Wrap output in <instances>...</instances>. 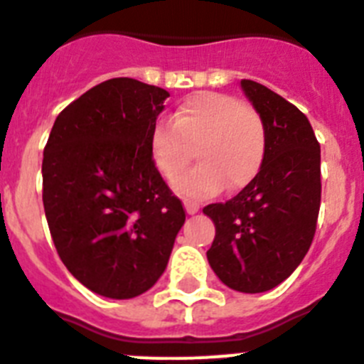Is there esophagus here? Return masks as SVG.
Instances as JSON below:
<instances>
[{"mask_svg":"<svg viewBox=\"0 0 364 364\" xmlns=\"http://www.w3.org/2000/svg\"><path fill=\"white\" fill-rule=\"evenodd\" d=\"M184 208H186V213L188 215H195L198 211V204H195V202H191V200H186Z\"/></svg>","mask_w":364,"mask_h":364,"instance_id":"esophagus-1","label":"esophagus"}]
</instances>
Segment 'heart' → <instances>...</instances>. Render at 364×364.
I'll return each mask as SVG.
<instances>
[{
    "mask_svg": "<svg viewBox=\"0 0 364 364\" xmlns=\"http://www.w3.org/2000/svg\"><path fill=\"white\" fill-rule=\"evenodd\" d=\"M153 162L166 178L184 171L197 147V166L173 182L186 198L213 197L226 184L246 188L264 164L268 133L264 120L239 98L222 92H193L178 105L173 122H159L151 131Z\"/></svg>",
    "mask_w": 364,
    "mask_h": 364,
    "instance_id": "obj_1",
    "label": "heart"
}]
</instances>
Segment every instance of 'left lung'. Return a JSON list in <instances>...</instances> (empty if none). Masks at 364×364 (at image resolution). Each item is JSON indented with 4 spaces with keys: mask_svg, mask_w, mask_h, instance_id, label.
Masks as SVG:
<instances>
[{
    "mask_svg": "<svg viewBox=\"0 0 364 364\" xmlns=\"http://www.w3.org/2000/svg\"><path fill=\"white\" fill-rule=\"evenodd\" d=\"M244 95L264 120V164L242 191L205 205L215 240L208 262L228 288L262 294L290 277L310 250L321 205V146L308 118L252 80Z\"/></svg>",
    "mask_w": 364,
    "mask_h": 364,
    "instance_id": "1",
    "label": "left lung"
}]
</instances>
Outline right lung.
<instances>
[{"mask_svg":"<svg viewBox=\"0 0 364 364\" xmlns=\"http://www.w3.org/2000/svg\"><path fill=\"white\" fill-rule=\"evenodd\" d=\"M169 96L112 78L67 105L43 151V208L58 255L85 288L133 299L159 281L186 213L151 154Z\"/></svg>","mask_w":364,"mask_h":364,"instance_id":"1","label":"right lung"}]
</instances>
